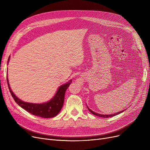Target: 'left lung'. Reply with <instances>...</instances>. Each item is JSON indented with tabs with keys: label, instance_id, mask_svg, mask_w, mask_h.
Segmentation results:
<instances>
[{
	"label": "left lung",
	"instance_id": "left-lung-1",
	"mask_svg": "<svg viewBox=\"0 0 150 150\" xmlns=\"http://www.w3.org/2000/svg\"><path fill=\"white\" fill-rule=\"evenodd\" d=\"M87 108H88V109H89V111L92 113V114H93V115H97V116H98V117H103V118H108V117H113V116H115V115H118V114H120V113H122V112H123V111H125V110H123V111H120V112H117V113H115V114H110V115H104V114H98V113H96V112H93V111H92L91 109H90L89 108H88V106H87Z\"/></svg>",
	"mask_w": 150,
	"mask_h": 150
}]
</instances>
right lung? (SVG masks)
<instances>
[{
    "mask_svg": "<svg viewBox=\"0 0 150 150\" xmlns=\"http://www.w3.org/2000/svg\"><path fill=\"white\" fill-rule=\"evenodd\" d=\"M10 58V56L8 60V64ZM6 78L10 92L17 104L30 114L42 118H51L58 115L61 111L63 104H64L66 91L69 88L71 82H72V80H70L69 82L60 86L57 90V93L54 94L53 98L49 101H47L43 103H31L22 101L15 96V94L11 91L8 76Z\"/></svg>",
    "mask_w": 150,
    "mask_h": 150,
    "instance_id": "add662e5",
    "label": "right lung"
}]
</instances>
